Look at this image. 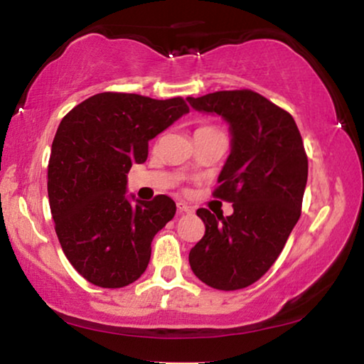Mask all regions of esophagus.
I'll return each instance as SVG.
<instances>
[{"label":"esophagus","instance_id":"1","mask_svg":"<svg viewBox=\"0 0 364 364\" xmlns=\"http://www.w3.org/2000/svg\"><path fill=\"white\" fill-rule=\"evenodd\" d=\"M178 213H179V215H191V213H195V208H193L191 205H188V203L179 201L178 203Z\"/></svg>","mask_w":364,"mask_h":364}]
</instances>
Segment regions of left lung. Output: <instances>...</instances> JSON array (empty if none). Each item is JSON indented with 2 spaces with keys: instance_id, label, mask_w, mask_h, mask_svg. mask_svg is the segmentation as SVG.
Listing matches in <instances>:
<instances>
[{
  "instance_id": "left-lung-1",
  "label": "left lung",
  "mask_w": 364,
  "mask_h": 364,
  "mask_svg": "<svg viewBox=\"0 0 364 364\" xmlns=\"http://www.w3.org/2000/svg\"><path fill=\"white\" fill-rule=\"evenodd\" d=\"M186 100L230 126L231 151L213 195L232 203L230 216L196 211L206 231L190 251V266L211 288H246L273 266L301 215L308 181L301 134L291 114L255 91Z\"/></svg>"
}]
</instances>
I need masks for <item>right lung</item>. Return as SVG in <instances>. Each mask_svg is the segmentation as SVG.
I'll return each mask as SVG.
<instances>
[{"label": "right lung", "mask_w": 364, "mask_h": 364, "mask_svg": "<svg viewBox=\"0 0 364 364\" xmlns=\"http://www.w3.org/2000/svg\"><path fill=\"white\" fill-rule=\"evenodd\" d=\"M190 113L181 98L100 93L61 119L48 163V198L60 245L77 273L123 288L144 273L151 241L176 213L169 196L128 195V171L148 143Z\"/></svg>", "instance_id": "obj_1"}]
</instances>
